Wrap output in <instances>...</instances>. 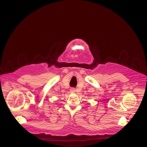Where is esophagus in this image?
I'll use <instances>...</instances> for the list:
<instances>
[{
  "label": "esophagus",
  "mask_w": 147,
  "mask_h": 147,
  "mask_svg": "<svg viewBox=\"0 0 147 147\" xmlns=\"http://www.w3.org/2000/svg\"><path fill=\"white\" fill-rule=\"evenodd\" d=\"M76 91V89H75V88H71V89H70V92H71V93H74V92Z\"/></svg>",
  "instance_id": "obj_1"
}]
</instances>
